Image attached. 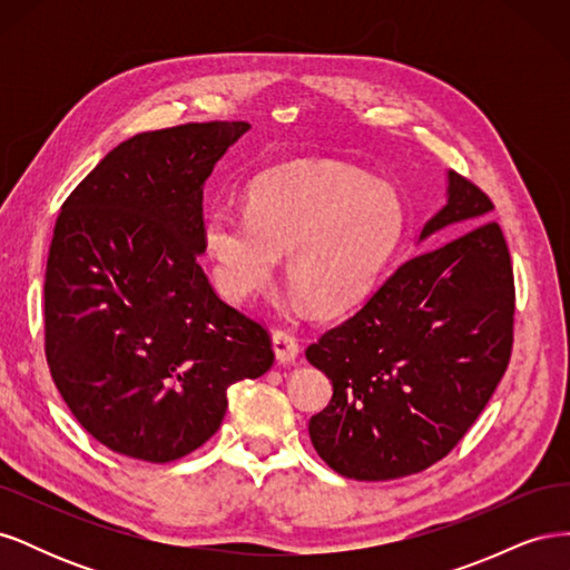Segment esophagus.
Returning a JSON list of instances; mask_svg holds the SVG:
<instances>
[{
  "label": "esophagus",
  "mask_w": 570,
  "mask_h": 570,
  "mask_svg": "<svg viewBox=\"0 0 570 570\" xmlns=\"http://www.w3.org/2000/svg\"><path fill=\"white\" fill-rule=\"evenodd\" d=\"M273 352H275V358H278V364L287 366L299 356V342L295 335L278 327V331H273Z\"/></svg>",
  "instance_id": "34e87169"
}]
</instances>
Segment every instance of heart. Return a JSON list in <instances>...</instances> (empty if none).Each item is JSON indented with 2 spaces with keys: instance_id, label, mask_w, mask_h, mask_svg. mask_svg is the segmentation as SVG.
Instances as JSON below:
<instances>
[{
  "instance_id": "1",
  "label": "heart",
  "mask_w": 570,
  "mask_h": 570,
  "mask_svg": "<svg viewBox=\"0 0 570 570\" xmlns=\"http://www.w3.org/2000/svg\"><path fill=\"white\" fill-rule=\"evenodd\" d=\"M406 228V206L387 183L314 164L275 168L247 187L245 216H204L202 245L216 287L233 302L262 289L287 254V281L318 316L364 302Z\"/></svg>"
}]
</instances>
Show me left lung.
I'll use <instances>...</instances> for the list:
<instances>
[{
  "instance_id": "1",
  "label": "left lung",
  "mask_w": 570,
  "mask_h": 570,
  "mask_svg": "<svg viewBox=\"0 0 570 570\" xmlns=\"http://www.w3.org/2000/svg\"><path fill=\"white\" fill-rule=\"evenodd\" d=\"M494 204L450 170L446 204L419 239L463 230L409 258L358 312L308 344L333 383L308 421L314 450L354 480L421 473L450 454L509 366L515 289Z\"/></svg>"
}]
</instances>
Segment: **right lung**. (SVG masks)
Segmentation results:
<instances>
[{
  "label": "right lung",
  "instance_id": "right-lung-1",
  "mask_svg": "<svg viewBox=\"0 0 570 570\" xmlns=\"http://www.w3.org/2000/svg\"><path fill=\"white\" fill-rule=\"evenodd\" d=\"M252 126L151 130L111 149L63 202L45 273L49 373L88 433L149 463L220 428L228 387L273 366L268 331L197 264L204 183Z\"/></svg>",
  "mask_w": 570,
  "mask_h": 570
}]
</instances>
